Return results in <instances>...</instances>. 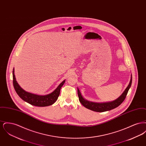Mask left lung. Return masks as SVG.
Masks as SVG:
<instances>
[{
  "label": "left lung",
  "instance_id": "1",
  "mask_svg": "<svg viewBox=\"0 0 146 146\" xmlns=\"http://www.w3.org/2000/svg\"><path fill=\"white\" fill-rule=\"evenodd\" d=\"M132 83V75H131V79L130 83L129 84L127 88L125 89V90L122 93V94L117 98L116 100L111 101V102H91L82 96L79 89L78 88V95L79 97V100L80 103L83 105L86 108L90 110L93 111L97 112H103V111H110L113 109L115 108L121 104L124 100H125V97L128 92V91L130 88Z\"/></svg>",
  "mask_w": 146,
  "mask_h": 146
}]
</instances>
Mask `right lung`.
I'll return each mask as SVG.
<instances>
[{
    "instance_id": "obj_1",
    "label": "right lung",
    "mask_w": 146,
    "mask_h": 146,
    "mask_svg": "<svg viewBox=\"0 0 146 146\" xmlns=\"http://www.w3.org/2000/svg\"><path fill=\"white\" fill-rule=\"evenodd\" d=\"M14 72L15 70L14 68L13 71V85L14 89L17 95L24 101L33 106L38 107H46L54 104L59 96L61 88H62L66 81V80H64L57 86L55 90L52 91L51 93L46 95H39L28 92L27 91L23 90L17 82Z\"/></svg>"
}]
</instances>
